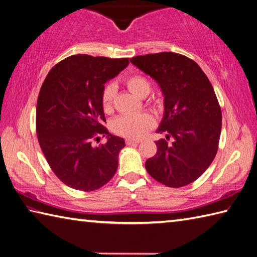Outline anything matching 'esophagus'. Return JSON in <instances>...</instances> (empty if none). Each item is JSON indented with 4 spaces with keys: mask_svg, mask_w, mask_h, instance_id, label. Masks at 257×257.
Listing matches in <instances>:
<instances>
[{
    "mask_svg": "<svg viewBox=\"0 0 257 257\" xmlns=\"http://www.w3.org/2000/svg\"><path fill=\"white\" fill-rule=\"evenodd\" d=\"M139 143H140L139 139H132V138L125 139V144L127 145H134V144H139Z\"/></svg>",
    "mask_w": 257,
    "mask_h": 257,
    "instance_id": "34e87169",
    "label": "esophagus"
}]
</instances>
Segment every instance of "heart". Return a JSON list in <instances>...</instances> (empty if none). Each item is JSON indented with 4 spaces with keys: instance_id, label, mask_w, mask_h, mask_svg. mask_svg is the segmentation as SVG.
<instances>
[{
    "instance_id": "b5f03b06",
    "label": "heart",
    "mask_w": 257,
    "mask_h": 257,
    "mask_svg": "<svg viewBox=\"0 0 257 257\" xmlns=\"http://www.w3.org/2000/svg\"><path fill=\"white\" fill-rule=\"evenodd\" d=\"M128 88L139 97H146L151 91L150 80L141 75H133L125 79ZM117 87L114 84H108L102 90L101 106L106 113L113 111L114 98ZM155 125V119L149 113L123 114L113 120L112 130L119 136L127 138H141Z\"/></svg>"
}]
</instances>
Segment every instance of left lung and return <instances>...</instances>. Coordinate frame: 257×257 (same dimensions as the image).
I'll list each match as a JSON object with an SVG mask.
<instances>
[{"mask_svg": "<svg viewBox=\"0 0 257 257\" xmlns=\"http://www.w3.org/2000/svg\"><path fill=\"white\" fill-rule=\"evenodd\" d=\"M135 66L151 76L165 96V113L156 141L157 154L146 170L158 182L181 188L194 182L210 167L219 149L222 111L203 70L181 54L163 52L136 56Z\"/></svg>", "mask_w": 257, "mask_h": 257, "instance_id": "1", "label": "left lung"}]
</instances>
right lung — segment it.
Here are the masks:
<instances>
[{"instance_id": "add662e5", "label": "right lung", "mask_w": 257, "mask_h": 257, "mask_svg": "<svg viewBox=\"0 0 257 257\" xmlns=\"http://www.w3.org/2000/svg\"><path fill=\"white\" fill-rule=\"evenodd\" d=\"M128 58L78 54L54 66L37 98L36 133L41 149L56 177L68 187L95 191L118 168L124 140L103 127L101 94L109 79L128 66ZM100 135L107 143L91 145Z\"/></svg>"}]
</instances>
